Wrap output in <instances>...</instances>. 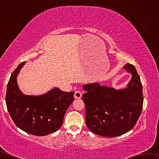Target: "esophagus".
Returning a JSON list of instances; mask_svg holds the SVG:
<instances>
[{
    "label": "esophagus",
    "mask_w": 159,
    "mask_h": 159,
    "mask_svg": "<svg viewBox=\"0 0 159 159\" xmlns=\"http://www.w3.org/2000/svg\"><path fill=\"white\" fill-rule=\"evenodd\" d=\"M82 97V93L80 90H76L74 93V98L76 99H80Z\"/></svg>",
    "instance_id": "obj_1"
}]
</instances>
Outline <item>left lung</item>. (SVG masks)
Masks as SVG:
<instances>
[{"label":"left lung","mask_w":159,"mask_h":159,"mask_svg":"<svg viewBox=\"0 0 159 159\" xmlns=\"http://www.w3.org/2000/svg\"><path fill=\"white\" fill-rule=\"evenodd\" d=\"M123 69L132 74L125 89L115 90L98 83L83 86L86 125L98 135L114 138L128 133L141 114L144 98L140 78L133 64L127 63Z\"/></svg>","instance_id":"left-lung-1"}]
</instances>
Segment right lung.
I'll list each match as a JSON object with an SVG mask.
<instances>
[{"mask_svg":"<svg viewBox=\"0 0 159 159\" xmlns=\"http://www.w3.org/2000/svg\"><path fill=\"white\" fill-rule=\"evenodd\" d=\"M25 62H21L10 76L5 97L7 109L15 125L29 134L47 135L57 131L74 100V92L59 88L40 96L26 95L18 88L17 76Z\"/></svg>","mask_w":159,"mask_h":159,"instance_id":"1","label":"right lung"}]
</instances>
